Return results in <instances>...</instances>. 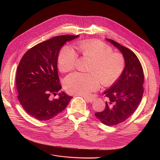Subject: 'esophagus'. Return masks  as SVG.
Wrapping results in <instances>:
<instances>
[{
    "label": "esophagus",
    "instance_id": "34e87169",
    "mask_svg": "<svg viewBox=\"0 0 160 160\" xmlns=\"http://www.w3.org/2000/svg\"><path fill=\"white\" fill-rule=\"evenodd\" d=\"M83 98L85 99V100L88 102H92L94 101V98H92V97H85V96H83Z\"/></svg>",
    "mask_w": 160,
    "mask_h": 160
}]
</instances>
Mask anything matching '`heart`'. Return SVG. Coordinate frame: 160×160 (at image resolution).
<instances>
[{"label":"heart","instance_id":"b5f03b06","mask_svg":"<svg viewBox=\"0 0 160 160\" xmlns=\"http://www.w3.org/2000/svg\"><path fill=\"white\" fill-rule=\"evenodd\" d=\"M77 49L84 57L91 58L90 73L75 72L68 75L65 85L69 92L82 96L98 89L100 81L104 85L115 82L123 73L125 62L122 54L112 52L108 44L97 40H83L77 44ZM78 54L71 45L64 46L59 54L58 66L61 71L68 72L76 66Z\"/></svg>","mask_w":160,"mask_h":160}]
</instances>
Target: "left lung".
Here are the masks:
<instances>
[{
    "instance_id": "left-lung-1",
    "label": "left lung",
    "mask_w": 160,
    "mask_h": 160,
    "mask_svg": "<svg viewBox=\"0 0 160 160\" xmlns=\"http://www.w3.org/2000/svg\"><path fill=\"white\" fill-rule=\"evenodd\" d=\"M106 40L122 53L125 66L120 77L104 91L106 108L96 112L95 116L104 125L113 126L125 121L138 108L144 93V77L142 65L133 52L113 40Z\"/></svg>"
}]
</instances>
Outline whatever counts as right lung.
<instances>
[{"label":"right lung","mask_w":160,"mask_h":160,"mask_svg":"<svg viewBox=\"0 0 160 160\" xmlns=\"http://www.w3.org/2000/svg\"><path fill=\"white\" fill-rule=\"evenodd\" d=\"M79 35H59L37 44L22 57L17 68L18 99L29 115L40 121L49 120L61 112L73 97L59 92L61 89L58 73L60 49L68 41Z\"/></svg>","instance_id":"right-lung-1"}]
</instances>
